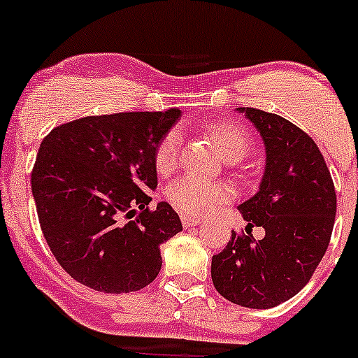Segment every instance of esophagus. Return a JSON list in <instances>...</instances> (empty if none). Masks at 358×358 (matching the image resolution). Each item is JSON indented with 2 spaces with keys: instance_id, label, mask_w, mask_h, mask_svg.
<instances>
[{
  "instance_id": "obj_1",
  "label": "esophagus",
  "mask_w": 358,
  "mask_h": 358,
  "mask_svg": "<svg viewBox=\"0 0 358 358\" xmlns=\"http://www.w3.org/2000/svg\"><path fill=\"white\" fill-rule=\"evenodd\" d=\"M181 220H182V225H185L186 229L195 227V225H201V224H202V220H201V218H196V216L182 215V216H181Z\"/></svg>"
}]
</instances>
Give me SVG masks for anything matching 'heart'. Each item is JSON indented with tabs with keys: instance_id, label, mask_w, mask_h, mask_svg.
Listing matches in <instances>:
<instances>
[{
	"instance_id": "obj_1",
	"label": "heart",
	"mask_w": 358,
	"mask_h": 358,
	"mask_svg": "<svg viewBox=\"0 0 358 358\" xmlns=\"http://www.w3.org/2000/svg\"><path fill=\"white\" fill-rule=\"evenodd\" d=\"M208 133L225 162H241L250 150V138L247 131L238 124L215 122L208 127ZM179 145H181V134L177 131H170L156 147L154 165L162 176H169L176 170ZM166 196L173 208L179 209L182 215L195 216L215 211L216 208L231 201L232 192L222 182H206L196 177H182L170 186Z\"/></svg>"
}]
</instances>
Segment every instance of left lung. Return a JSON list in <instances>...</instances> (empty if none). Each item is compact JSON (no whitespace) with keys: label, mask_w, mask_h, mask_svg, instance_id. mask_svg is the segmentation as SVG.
<instances>
[{"label":"left lung","mask_w":358,"mask_h":358,"mask_svg":"<svg viewBox=\"0 0 358 358\" xmlns=\"http://www.w3.org/2000/svg\"><path fill=\"white\" fill-rule=\"evenodd\" d=\"M264 143L259 189L238 209L248 236H236L213 255L211 278L225 300L271 309L303 289L329 248L336 189L320 149L300 127L275 113L236 108ZM252 227L265 229L255 240Z\"/></svg>","instance_id":"8db88e82"}]
</instances>
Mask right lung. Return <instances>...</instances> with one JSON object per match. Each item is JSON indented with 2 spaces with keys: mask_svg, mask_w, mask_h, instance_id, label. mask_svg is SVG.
Here are the masks:
<instances>
[{
  "mask_svg": "<svg viewBox=\"0 0 358 358\" xmlns=\"http://www.w3.org/2000/svg\"><path fill=\"white\" fill-rule=\"evenodd\" d=\"M179 117L177 108L85 117L42 140L31 172L38 222L60 266L83 286L131 293L162 270L159 247L182 224L169 202L149 211V192L156 147Z\"/></svg>",
  "mask_w": 358,
  "mask_h": 358,
  "instance_id": "1",
  "label": "right lung"
}]
</instances>
